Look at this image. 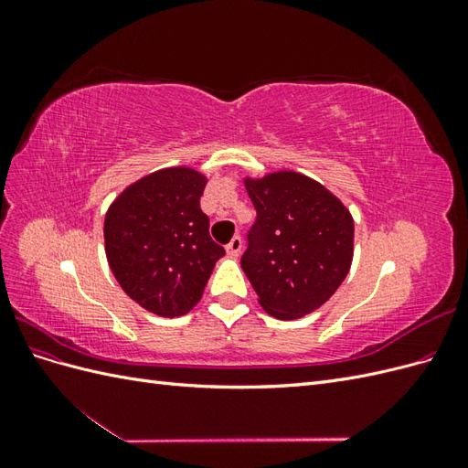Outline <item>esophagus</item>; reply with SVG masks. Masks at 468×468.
I'll use <instances>...</instances> for the list:
<instances>
[{"instance_id":"1","label":"esophagus","mask_w":468,"mask_h":468,"mask_svg":"<svg viewBox=\"0 0 468 468\" xmlns=\"http://www.w3.org/2000/svg\"><path fill=\"white\" fill-rule=\"evenodd\" d=\"M226 251H229V256H230V258H238V256H239V251H242V238H239V236H234V238L230 239V244L226 246Z\"/></svg>"}]
</instances>
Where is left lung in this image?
<instances>
[{
	"label": "left lung",
	"mask_w": 468,
	"mask_h": 468,
	"mask_svg": "<svg viewBox=\"0 0 468 468\" xmlns=\"http://www.w3.org/2000/svg\"><path fill=\"white\" fill-rule=\"evenodd\" d=\"M256 208L242 269L260 304L281 320L314 313L342 285L353 258V218L320 183L294 172L246 179Z\"/></svg>",
	"instance_id": "1"
}]
</instances>
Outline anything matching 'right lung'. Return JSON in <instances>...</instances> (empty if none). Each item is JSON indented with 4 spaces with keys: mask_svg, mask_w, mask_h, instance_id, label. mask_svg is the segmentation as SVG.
I'll return each mask as SVG.
<instances>
[{
    "mask_svg": "<svg viewBox=\"0 0 468 468\" xmlns=\"http://www.w3.org/2000/svg\"><path fill=\"white\" fill-rule=\"evenodd\" d=\"M207 179L189 167L136 181L105 217V251L122 291L164 318L201 301L212 267L224 256L201 210Z\"/></svg>",
    "mask_w": 468,
    "mask_h": 468,
    "instance_id": "add662e5",
    "label": "right lung"
}]
</instances>
